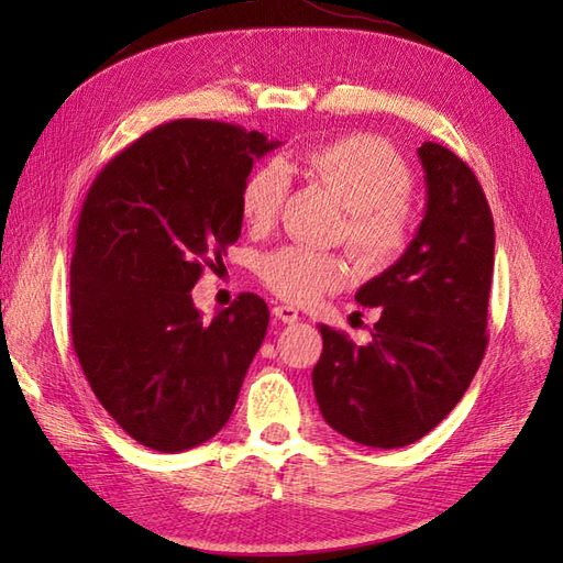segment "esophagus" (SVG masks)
<instances>
[{
	"label": "esophagus",
	"instance_id": "obj_1",
	"mask_svg": "<svg viewBox=\"0 0 563 563\" xmlns=\"http://www.w3.org/2000/svg\"><path fill=\"white\" fill-rule=\"evenodd\" d=\"M273 317L280 319L283 324H295V321L300 319V312H297V309L290 307V305H275L273 307Z\"/></svg>",
	"mask_w": 563,
	"mask_h": 563
}]
</instances>
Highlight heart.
Listing matches in <instances>:
<instances>
[{
    "label": "heart",
    "instance_id": "1",
    "mask_svg": "<svg viewBox=\"0 0 563 563\" xmlns=\"http://www.w3.org/2000/svg\"><path fill=\"white\" fill-rule=\"evenodd\" d=\"M300 169L312 184L327 188L345 208L341 239L367 273L394 266L411 246L416 220L411 210L413 174L387 142L373 135H343L309 147ZM290 178L280 162L251 172L239 190V212L254 232H266L278 220ZM261 280L292 305L317 302L343 288L349 263L336 254L283 246L258 263Z\"/></svg>",
    "mask_w": 563,
    "mask_h": 563
}]
</instances>
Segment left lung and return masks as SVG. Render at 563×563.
Returning a JSON list of instances; mask_svg holds the SVG:
<instances>
[{
	"mask_svg": "<svg viewBox=\"0 0 563 563\" xmlns=\"http://www.w3.org/2000/svg\"><path fill=\"white\" fill-rule=\"evenodd\" d=\"M426 218L406 254L357 290L382 307L373 341L355 345L321 324L312 385L324 421L369 448H404L430 433L479 369L494 275V218L474 172L423 142Z\"/></svg>",
	"mask_w": 563,
	"mask_h": 563,
	"instance_id": "8db88e82",
	"label": "left lung"
}]
</instances>
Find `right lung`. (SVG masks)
Here are the masks:
<instances>
[{
	"label": "right lung",
	"mask_w": 563,
	"mask_h": 563,
	"mask_svg": "<svg viewBox=\"0 0 563 563\" xmlns=\"http://www.w3.org/2000/svg\"><path fill=\"white\" fill-rule=\"evenodd\" d=\"M280 142L218 121H172L93 178L69 266L71 343L89 387L140 445L184 452L230 421L268 329L242 292L200 319L190 290L239 234V190Z\"/></svg>",
	"instance_id": "1"
}]
</instances>
